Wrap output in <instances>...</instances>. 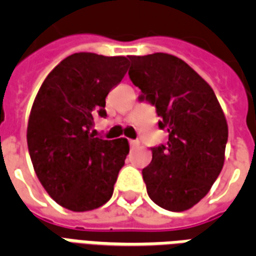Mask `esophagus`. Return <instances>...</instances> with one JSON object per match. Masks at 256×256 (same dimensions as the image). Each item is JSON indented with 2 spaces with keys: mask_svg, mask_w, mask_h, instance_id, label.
I'll list each match as a JSON object with an SVG mask.
<instances>
[{
  "mask_svg": "<svg viewBox=\"0 0 256 256\" xmlns=\"http://www.w3.org/2000/svg\"><path fill=\"white\" fill-rule=\"evenodd\" d=\"M128 144H130V146H132V148H134V146H138V141H136V140H130V141H128Z\"/></svg>",
  "mask_w": 256,
  "mask_h": 256,
  "instance_id": "obj_1",
  "label": "esophagus"
}]
</instances>
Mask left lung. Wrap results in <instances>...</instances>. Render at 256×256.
<instances>
[{
	"label": "left lung",
	"mask_w": 256,
	"mask_h": 256,
	"mask_svg": "<svg viewBox=\"0 0 256 256\" xmlns=\"http://www.w3.org/2000/svg\"><path fill=\"white\" fill-rule=\"evenodd\" d=\"M128 76L156 106L166 145L152 148L142 168L148 196L168 211L192 208L220 176L225 162L228 123L214 90L181 58L168 53L128 56Z\"/></svg>",
	"instance_id": "left-lung-1"
}]
</instances>
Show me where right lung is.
Here are the masks:
<instances>
[{
  "label": "right lung",
  "instance_id": "1",
  "mask_svg": "<svg viewBox=\"0 0 256 256\" xmlns=\"http://www.w3.org/2000/svg\"><path fill=\"white\" fill-rule=\"evenodd\" d=\"M128 68L124 56L74 53L38 90L27 124L28 152L42 186L64 208H98L114 193L128 142L94 137L93 120L106 116V97Z\"/></svg>",
  "mask_w": 256,
  "mask_h": 256
}]
</instances>
